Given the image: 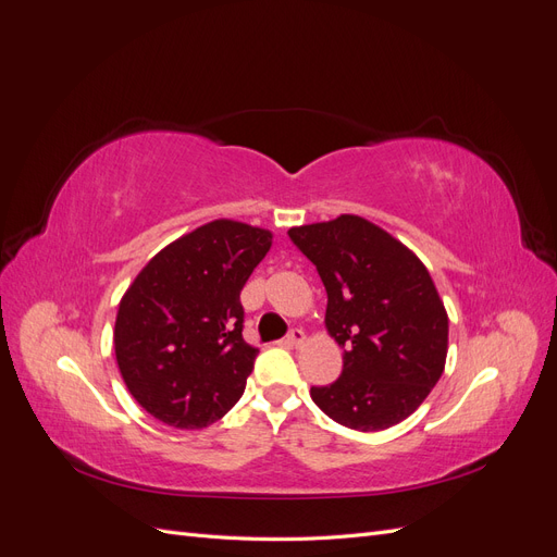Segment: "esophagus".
<instances>
[{"label":"esophagus","instance_id":"1","mask_svg":"<svg viewBox=\"0 0 557 557\" xmlns=\"http://www.w3.org/2000/svg\"><path fill=\"white\" fill-rule=\"evenodd\" d=\"M305 339H307V334L301 332L299 327H293V330L288 332V336H285V344H290V346H301V344H305Z\"/></svg>","mask_w":557,"mask_h":557}]
</instances>
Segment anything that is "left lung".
<instances>
[{"label": "left lung", "instance_id": "8db88e82", "mask_svg": "<svg viewBox=\"0 0 557 557\" xmlns=\"http://www.w3.org/2000/svg\"><path fill=\"white\" fill-rule=\"evenodd\" d=\"M327 293L325 325L344 348L342 376L311 399L339 425L387 430L444 374L448 315L413 252L360 215L288 230Z\"/></svg>", "mask_w": 557, "mask_h": 557}]
</instances>
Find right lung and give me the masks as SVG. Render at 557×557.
<instances>
[{"label":"right lung","mask_w":557,"mask_h":557,"mask_svg":"<svg viewBox=\"0 0 557 557\" xmlns=\"http://www.w3.org/2000/svg\"><path fill=\"white\" fill-rule=\"evenodd\" d=\"M272 232L213 221L150 260L121 299L115 360L132 397L164 425L199 430L239 401L258 348L244 342L242 288Z\"/></svg>","instance_id":"right-lung-1"}]
</instances>
